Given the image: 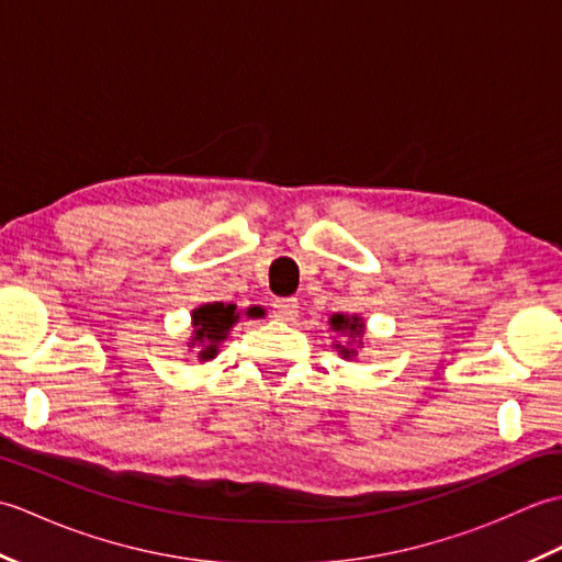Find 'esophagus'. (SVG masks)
<instances>
[{
	"mask_svg": "<svg viewBox=\"0 0 562 562\" xmlns=\"http://www.w3.org/2000/svg\"><path fill=\"white\" fill-rule=\"evenodd\" d=\"M272 316L278 321H284V324H290V321L300 316V302H296L294 296H288V300H274Z\"/></svg>",
	"mask_w": 562,
	"mask_h": 562,
	"instance_id": "34e87169",
	"label": "esophagus"
}]
</instances>
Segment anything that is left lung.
Segmentation results:
<instances>
[{
  "label": "left lung",
  "instance_id": "left-lung-1",
  "mask_svg": "<svg viewBox=\"0 0 562 562\" xmlns=\"http://www.w3.org/2000/svg\"><path fill=\"white\" fill-rule=\"evenodd\" d=\"M330 330H336L338 336L348 338V342L333 340V348L338 350L342 360H355L357 350L364 348V318L357 314H333L328 318Z\"/></svg>",
  "mask_w": 562,
  "mask_h": 562
}]
</instances>
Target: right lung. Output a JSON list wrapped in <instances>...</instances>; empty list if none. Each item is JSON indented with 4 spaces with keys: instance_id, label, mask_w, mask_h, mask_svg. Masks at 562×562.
<instances>
[{
    "instance_id": "1",
    "label": "right lung",
    "mask_w": 562,
    "mask_h": 562,
    "mask_svg": "<svg viewBox=\"0 0 562 562\" xmlns=\"http://www.w3.org/2000/svg\"><path fill=\"white\" fill-rule=\"evenodd\" d=\"M241 314L248 318H258L260 312L256 306L246 308V312H238L236 304H224V302H210L200 304L190 312V321H193V333L188 338V348H198V360L210 362L217 357L220 345L229 338V330L238 324Z\"/></svg>"
}]
</instances>
